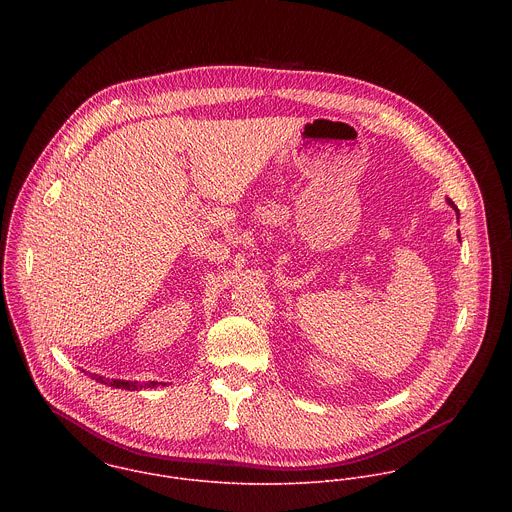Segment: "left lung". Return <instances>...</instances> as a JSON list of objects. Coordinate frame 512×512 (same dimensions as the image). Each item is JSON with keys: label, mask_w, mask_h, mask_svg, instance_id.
Masks as SVG:
<instances>
[{"label": "left lung", "mask_w": 512, "mask_h": 512, "mask_svg": "<svg viewBox=\"0 0 512 512\" xmlns=\"http://www.w3.org/2000/svg\"><path fill=\"white\" fill-rule=\"evenodd\" d=\"M447 203H449V205H451V207H453V209H455V205H453V201H449V199H447Z\"/></svg>", "instance_id": "left-lung-1"}]
</instances>
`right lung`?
Listing matches in <instances>:
<instances>
[{
	"label": "right lung",
	"mask_w": 512,
	"mask_h": 512,
	"mask_svg": "<svg viewBox=\"0 0 512 512\" xmlns=\"http://www.w3.org/2000/svg\"><path fill=\"white\" fill-rule=\"evenodd\" d=\"M96 382H102V384H108L112 388H122V390H142V388H155L159 384H165V382H155V380H149V382H138V380H120V378H104L100 374H90Z\"/></svg>",
	"instance_id": "1"
}]
</instances>
